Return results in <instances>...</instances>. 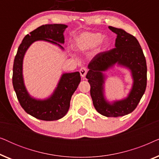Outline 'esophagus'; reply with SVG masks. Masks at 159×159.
Here are the masks:
<instances>
[{
    "instance_id": "1",
    "label": "esophagus",
    "mask_w": 159,
    "mask_h": 159,
    "mask_svg": "<svg viewBox=\"0 0 159 159\" xmlns=\"http://www.w3.org/2000/svg\"><path fill=\"white\" fill-rule=\"evenodd\" d=\"M87 72H88V70H87V69L85 68V67H82V68L80 69V75H81L82 77H85Z\"/></svg>"
}]
</instances>
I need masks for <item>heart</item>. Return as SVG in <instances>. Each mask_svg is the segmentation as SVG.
Here are the masks:
<instances>
[{
  "mask_svg": "<svg viewBox=\"0 0 159 159\" xmlns=\"http://www.w3.org/2000/svg\"><path fill=\"white\" fill-rule=\"evenodd\" d=\"M108 45V38L99 32H83L78 35L75 40V47L82 51L95 48L98 45L106 47Z\"/></svg>",
  "mask_w": 159,
  "mask_h": 159,
  "instance_id": "heart-1",
  "label": "heart"
}]
</instances>
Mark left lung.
<instances>
[{
	"mask_svg": "<svg viewBox=\"0 0 159 159\" xmlns=\"http://www.w3.org/2000/svg\"><path fill=\"white\" fill-rule=\"evenodd\" d=\"M116 34L115 48L102 52L89 63L86 75L90 84V95L94 107L99 114L107 117L123 116L135 109L144 94L147 84V65L143 50L133 35L120 28L108 27ZM115 65L127 69L133 84L127 97L110 102L105 94L106 71Z\"/></svg>",
	"mask_w": 159,
	"mask_h": 159,
	"instance_id": "obj_1",
	"label": "left lung"
}]
</instances>
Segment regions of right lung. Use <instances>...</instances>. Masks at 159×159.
I'll list each match as a JSON object with an SVG mask.
<instances>
[{
	"label": "right lung",
	"mask_w": 159,
	"mask_h": 159,
	"mask_svg": "<svg viewBox=\"0 0 159 159\" xmlns=\"http://www.w3.org/2000/svg\"><path fill=\"white\" fill-rule=\"evenodd\" d=\"M67 27L62 24L40 26L24 38L15 56L12 82L17 98L27 114L40 120H58L66 114L71 96L81 81V77L79 71L63 73L51 95L43 99L36 98L26 88L23 76L24 57L30 45L36 41L51 43L64 51L61 44L64 43V33Z\"/></svg>",
	"instance_id": "add662e5"
}]
</instances>
